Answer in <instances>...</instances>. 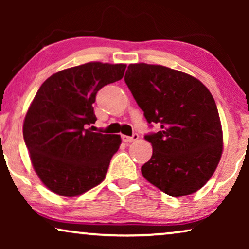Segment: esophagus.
<instances>
[{"mask_svg":"<svg viewBox=\"0 0 249 249\" xmlns=\"http://www.w3.org/2000/svg\"><path fill=\"white\" fill-rule=\"evenodd\" d=\"M138 134H134L132 136H122V141L124 142H135L138 139Z\"/></svg>","mask_w":249,"mask_h":249,"instance_id":"obj_1","label":"esophagus"}]
</instances>
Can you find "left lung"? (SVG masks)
I'll use <instances>...</instances> for the list:
<instances>
[{"mask_svg": "<svg viewBox=\"0 0 249 249\" xmlns=\"http://www.w3.org/2000/svg\"><path fill=\"white\" fill-rule=\"evenodd\" d=\"M124 81L148 124L153 154L142 166L152 185L172 197L197 192L211 179L223 149L215 101L195 77L159 64H129Z\"/></svg>", "mask_w": 249, "mask_h": 249, "instance_id": "obj_1", "label": "left lung"}]
</instances>
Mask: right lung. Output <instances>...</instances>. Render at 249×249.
Listing matches in <instances>:
<instances>
[{
  "label": "right lung",
  "mask_w": 249,
  "mask_h": 249,
  "mask_svg": "<svg viewBox=\"0 0 249 249\" xmlns=\"http://www.w3.org/2000/svg\"><path fill=\"white\" fill-rule=\"evenodd\" d=\"M125 67L88 62L52 74L39 87L22 131L33 168L51 192L74 197L104 180L121 137L94 132L93 103Z\"/></svg>",
  "instance_id": "obj_1"
}]
</instances>
